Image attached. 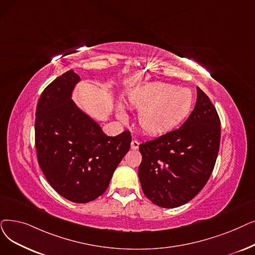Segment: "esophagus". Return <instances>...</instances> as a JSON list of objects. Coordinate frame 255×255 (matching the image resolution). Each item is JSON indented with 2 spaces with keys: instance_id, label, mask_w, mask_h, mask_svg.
Instances as JSON below:
<instances>
[{
  "instance_id": "1",
  "label": "esophagus",
  "mask_w": 255,
  "mask_h": 255,
  "mask_svg": "<svg viewBox=\"0 0 255 255\" xmlns=\"http://www.w3.org/2000/svg\"><path fill=\"white\" fill-rule=\"evenodd\" d=\"M138 146H139V142L137 141V140H132L131 141V149L132 150H136V149H138Z\"/></svg>"
}]
</instances>
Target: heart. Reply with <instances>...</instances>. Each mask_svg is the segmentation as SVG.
<instances>
[{
    "label": "heart",
    "instance_id": "obj_1",
    "mask_svg": "<svg viewBox=\"0 0 255 255\" xmlns=\"http://www.w3.org/2000/svg\"><path fill=\"white\" fill-rule=\"evenodd\" d=\"M132 107L140 110L138 123L149 134H162L178 126L190 114L193 95L187 88H177L164 82L149 83L132 92L129 96ZM118 117L126 119L122 107L118 108Z\"/></svg>",
    "mask_w": 255,
    "mask_h": 255
}]
</instances>
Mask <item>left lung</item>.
Wrapping results in <instances>:
<instances>
[{
    "mask_svg": "<svg viewBox=\"0 0 255 255\" xmlns=\"http://www.w3.org/2000/svg\"><path fill=\"white\" fill-rule=\"evenodd\" d=\"M220 125L215 106L197 87L195 108L182 126L140 143L138 178L149 200L174 208L191 201L203 189L218 156Z\"/></svg>",
    "mask_w": 255,
    "mask_h": 255,
    "instance_id": "8db88e82",
    "label": "left lung"
}]
</instances>
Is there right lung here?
Wrapping results in <instances>:
<instances>
[{
    "label": "right lung",
    "mask_w": 255,
    "mask_h": 255,
    "mask_svg": "<svg viewBox=\"0 0 255 255\" xmlns=\"http://www.w3.org/2000/svg\"><path fill=\"white\" fill-rule=\"evenodd\" d=\"M80 77L68 71L42 92L35 119L39 167L60 196L86 203L101 196L129 151L128 130L108 136L97 122L72 100Z\"/></svg>",
    "instance_id": "obj_1"
}]
</instances>
